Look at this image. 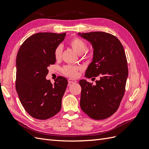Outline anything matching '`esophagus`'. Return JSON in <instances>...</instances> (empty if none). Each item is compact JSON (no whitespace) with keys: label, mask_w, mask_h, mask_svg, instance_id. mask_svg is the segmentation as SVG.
Listing matches in <instances>:
<instances>
[{"label":"esophagus","mask_w":149,"mask_h":149,"mask_svg":"<svg viewBox=\"0 0 149 149\" xmlns=\"http://www.w3.org/2000/svg\"><path fill=\"white\" fill-rule=\"evenodd\" d=\"M68 81L69 84H71V83H76V82H77V81H76V80L74 79L69 78L68 79Z\"/></svg>","instance_id":"1"}]
</instances>
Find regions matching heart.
<instances>
[{"instance_id": "b5f03b06", "label": "heart", "mask_w": 149, "mask_h": 149, "mask_svg": "<svg viewBox=\"0 0 149 149\" xmlns=\"http://www.w3.org/2000/svg\"><path fill=\"white\" fill-rule=\"evenodd\" d=\"M69 45L73 48V50L77 53L79 55H81L83 58H87L89 57V55L86 53L88 46L83 40L79 38L75 37L71 39L69 42ZM62 54V47L58 45L54 52V56L56 60H60ZM81 69V67L74 65H66L63 68V73L65 74L74 77L78 74V71Z\"/></svg>"}]
</instances>
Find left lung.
<instances>
[{"label": "left lung", "mask_w": 149, "mask_h": 149, "mask_svg": "<svg viewBox=\"0 0 149 149\" xmlns=\"http://www.w3.org/2000/svg\"><path fill=\"white\" fill-rule=\"evenodd\" d=\"M78 34L93 48V61L85 76H100L95 85L86 79L79 81L80 107L91 118L105 119L118 110L125 93L128 67L124 49L118 38L110 33L94 31Z\"/></svg>", "instance_id": "1"}]
</instances>
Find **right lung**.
I'll return each mask as SVG.
<instances>
[{"instance_id": "add662e5", "label": "right lung", "mask_w": 149, "mask_h": 149, "mask_svg": "<svg viewBox=\"0 0 149 149\" xmlns=\"http://www.w3.org/2000/svg\"><path fill=\"white\" fill-rule=\"evenodd\" d=\"M66 33L42 32L30 36L22 43L16 59V91L25 110L32 118L45 120L61 109L67 79L58 76L52 84L46 79L48 67L55 64V49Z\"/></svg>"}]
</instances>
